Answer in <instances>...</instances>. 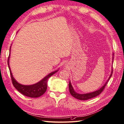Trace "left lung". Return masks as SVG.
Instances as JSON below:
<instances>
[{
    "label": "left lung",
    "instance_id": "8db88e82",
    "mask_svg": "<svg viewBox=\"0 0 124 124\" xmlns=\"http://www.w3.org/2000/svg\"><path fill=\"white\" fill-rule=\"evenodd\" d=\"M113 56H114V53H112V63L113 61ZM112 69L111 70V73L110 76H109L108 79H107V80L106 81V83L104 84V85H102L101 87H100L99 89L97 90L96 91H93V92H89V93H84V94H80V93H78L77 92H76L74 91V88L72 86V84L71 83V81L70 80L69 84V91L71 93V94L73 96V97L75 98L80 100H86L88 99H90L91 98H94L95 97L98 96V95H99L100 93L102 92V91L104 90L106 84L108 82V81L109 80V79H110L112 75Z\"/></svg>",
    "mask_w": 124,
    "mask_h": 124
}]
</instances>
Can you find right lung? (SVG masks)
<instances>
[{
  "mask_svg": "<svg viewBox=\"0 0 124 124\" xmlns=\"http://www.w3.org/2000/svg\"><path fill=\"white\" fill-rule=\"evenodd\" d=\"M11 47V46H10V55H9V57L8 58V63L9 69H10L11 79L12 81L13 86H15V87L19 91V92H20L23 95H25V96L31 98H38L41 96L42 95H43L44 93H45L46 90H47V81L48 79L52 75H53V74L57 73V72L59 71V68H58L57 70H56L55 71L48 74L47 76H46L44 78L42 79L41 80H40L39 82L36 84L28 85L21 84L19 83H18V81L16 80L15 78L13 77L10 67L9 60H10V58Z\"/></svg>",
  "mask_w": 124,
  "mask_h": 124,
  "instance_id": "obj_1",
  "label": "right lung"
}]
</instances>
